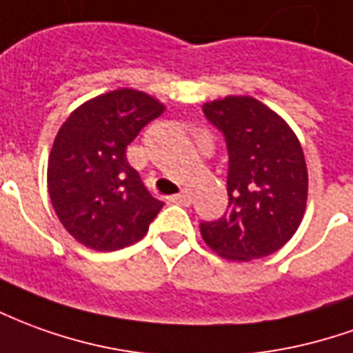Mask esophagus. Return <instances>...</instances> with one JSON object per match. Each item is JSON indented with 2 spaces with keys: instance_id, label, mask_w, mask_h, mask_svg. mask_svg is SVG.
<instances>
[{
  "instance_id": "34e87169",
  "label": "esophagus",
  "mask_w": 353,
  "mask_h": 353,
  "mask_svg": "<svg viewBox=\"0 0 353 353\" xmlns=\"http://www.w3.org/2000/svg\"><path fill=\"white\" fill-rule=\"evenodd\" d=\"M172 201L179 202V204H183V206H189V204H191V194L187 193V191H181V193L176 194Z\"/></svg>"
}]
</instances>
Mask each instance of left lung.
<instances>
[{
	"label": "left lung",
	"mask_w": 353,
	"mask_h": 353,
	"mask_svg": "<svg viewBox=\"0 0 353 353\" xmlns=\"http://www.w3.org/2000/svg\"><path fill=\"white\" fill-rule=\"evenodd\" d=\"M202 110L223 132L229 151V212L202 221L204 243L231 262L277 252L300 228L307 202V166L296 134L250 95H225Z\"/></svg>",
	"instance_id": "obj_1"
}]
</instances>
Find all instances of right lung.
I'll list each match as a JSON object with an SVG mask.
<instances>
[{
	"label": "right lung",
	"instance_id": "right-lung-1",
	"mask_svg": "<svg viewBox=\"0 0 353 353\" xmlns=\"http://www.w3.org/2000/svg\"><path fill=\"white\" fill-rule=\"evenodd\" d=\"M164 103L134 88L74 108L49 152L48 189L63 228L85 248L120 250L141 241L164 206L143 185L125 149Z\"/></svg>",
	"mask_w": 353,
	"mask_h": 353
}]
</instances>
